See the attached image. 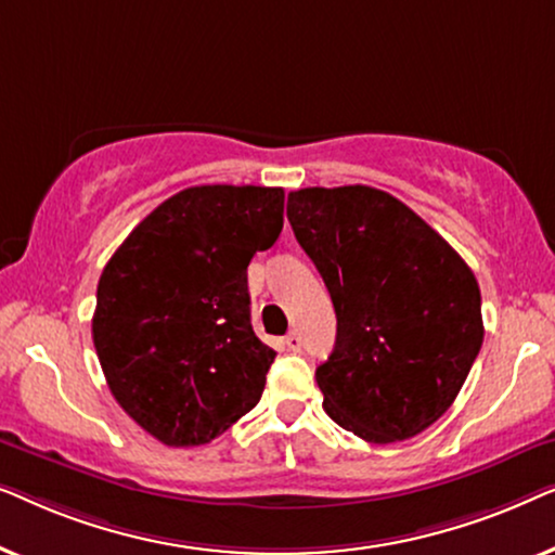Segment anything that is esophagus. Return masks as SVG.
<instances>
[{
  "label": "esophagus",
  "mask_w": 555,
  "mask_h": 555,
  "mask_svg": "<svg viewBox=\"0 0 555 555\" xmlns=\"http://www.w3.org/2000/svg\"><path fill=\"white\" fill-rule=\"evenodd\" d=\"M285 346L291 348V351L298 353V351H300V346H302L300 333H298V331H291V333H287V336H285Z\"/></svg>",
  "instance_id": "esophagus-1"
}]
</instances>
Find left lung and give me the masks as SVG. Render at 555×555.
<instances>
[{
	"mask_svg": "<svg viewBox=\"0 0 555 555\" xmlns=\"http://www.w3.org/2000/svg\"><path fill=\"white\" fill-rule=\"evenodd\" d=\"M287 219L336 308V346L315 369L325 414L374 444L431 427L482 346L473 270L374 186L298 189L287 194Z\"/></svg>",
	"mask_w": 555,
	"mask_h": 555,
	"instance_id": "8db88e82",
	"label": "left lung"
}]
</instances>
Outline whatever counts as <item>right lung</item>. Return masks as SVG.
<instances>
[{
    "label": "right lung",
    "instance_id": "obj_1",
    "mask_svg": "<svg viewBox=\"0 0 555 555\" xmlns=\"http://www.w3.org/2000/svg\"><path fill=\"white\" fill-rule=\"evenodd\" d=\"M280 186H189L128 234L98 283L108 389L169 447L222 435L262 397L275 351L249 323L247 264L283 230Z\"/></svg>",
    "mask_w": 555,
    "mask_h": 555
}]
</instances>
